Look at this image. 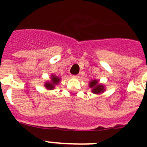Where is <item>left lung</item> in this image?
Here are the masks:
<instances>
[{
  "label": "left lung",
  "mask_w": 147,
  "mask_h": 147,
  "mask_svg": "<svg viewBox=\"0 0 147 147\" xmlns=\"http://www.w3.org/2000/svg\"><path fill=\"white\" fill-rule=\"evenodd\" d=\"M51 80L52 82H47L45 84V86L49 90H52L54 88L55 85H56L57 84H59V82H60V78H58L57 76H52V78H51Z\"/></svg>",
  "instance_id": "left-lung-1"
}]
</instances>
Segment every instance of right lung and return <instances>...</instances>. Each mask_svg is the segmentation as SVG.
<instances>
[{"label": "right lung", "mask_w": 147, "mask_h": 147, "mask_svg": "<svg viewBox=\"0 0 147 147\" xmlns=\"http://www.w3.org/2000/svg\"><path fill=\"white\" fill-rule=\"evenodd\" d=\"M89 86L90 88H93L92 92L94 94H100L104 92V85L98 84V81L97 80H93L92 82H91Z\"/></svg>", "instance_id": "add662e5"}]
</instances>
